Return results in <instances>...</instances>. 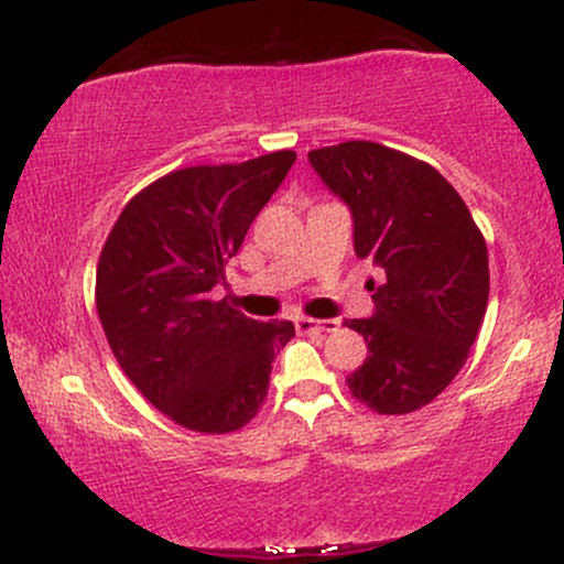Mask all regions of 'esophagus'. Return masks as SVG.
<instances>
[{
  "label": "esophagus",
  "instance_id": "1",
  "mask_svg": "<svg viewBox=\"0 0 564 564\" xmlns=\"http://www.w3.org/2000/svg\"><path fill=\"white\" fill-rule=\"evenodd\" d=\"M339 328V321H315V318H296V332L302 334H332Z\"/></svg>",
  "mask_w": 564,
  "mask_h": 564
}]
</instances>
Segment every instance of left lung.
<instances>
[{
	"instance_id": "8db88e82",
	"label": "left lung",
	"mask_w": 564,
	"mask_h": 564,
	"mask_svg": "<svg viewBox=\"0 0 564 564\" xmlns=\"http://www.w3.org/2000/svg\"><path fill=\"white\" fill-rule=\"evenodd\" d=\"M310 164L352 212L355 254L377 313L352 321L368 358L347 387L358 403L403 416L437 398L467 364L488 307V246L456 187L426 161L371 140L310 151Z\"/></svg>"
}]
</instances>
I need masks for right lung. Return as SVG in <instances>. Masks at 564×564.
Segmentation results:
<instances>
[{
    "label": "right lung",
    "instance_id": "1",
    "mask_svg": "<svg viewBox=\"0 0 564 564\" xmlns=\"http://www.w3.org/2000/svg\"><path fill=\"white\" fill-rule=\"evenodd\" d=\"M294 151L198 164L127 200L97 260L95 304L121 371L185 430L228 435L260 413L289 321H251L217 300L225 264L283 183Z\"/></svg>",
    "mask_w": 564,
    "mask_h": 564
}]
</instances>
